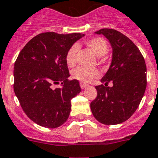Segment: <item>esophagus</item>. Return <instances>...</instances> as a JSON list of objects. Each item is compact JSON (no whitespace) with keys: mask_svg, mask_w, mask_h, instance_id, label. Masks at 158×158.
Instances as JSON below:
<instances>
[{"mask_svg":"<svg viewBox=\"0 0 158 158\" xmlns=\"http://www.w3.org/2000/svg\"><path fill=\"white\" fill-rule=\"evenodd\" d=\"M80 86H81V88L83 89H85L86 87H88V85L85 84V83H80Z\"/></svg>","mask_w":158,"mask_h":158,"instance_id":"1","label":"esophagus"}]
</instances>
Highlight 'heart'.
<instances>
[{
	"mask_svg": "<svg viewBox=\"0 0 158 158\" xmlns=\"http://www.w3.org/2000/svg\"><path fill=\"white\" fill-rule=\"evenodd\" d=\"M87 48L96 56H102L107 52L108 45L107 43L104 39L100 37L93 38L88 40L85 43ZM78 48L76 44H74L68 50L65 56L66 64L69 67H73L76 64V56L77 53ZM72 76L74 79L79 81L81 83H89L95 78L100 76L98 70L95 69H85V68L78 67L73 71Z\"/></svg>",
	"mask_w": 158,
	"mask_h": 158,
	"instance_id": "obj_1",
	"label": "heart"
}]
</instances>
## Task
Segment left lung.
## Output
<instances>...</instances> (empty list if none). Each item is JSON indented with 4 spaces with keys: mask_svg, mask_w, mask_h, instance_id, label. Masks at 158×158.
Returning a JSON list of instances; mask_svg holds the SVG:
<instances>
[{
    "mask_svg": "<svg viewBox=\"0 0 158 158\" xmlns=\"http://www.w3.org/2000/svg\"><path fill=\"white\" fill-rule=\"evenodd\" d=\"M95 33L109 40L112 61L101 79L104 85L95 86L97 97L90 103L91 111L100 123L118 124L128 119L140 105L147 85L146 64L137 47L119 31L104 28Z\"/></svg>",
    "mask_w": 158,
    "mask_h": 158,
    "instance_id": "8db88e82",
    "label": "left lung"
}]
</instances>
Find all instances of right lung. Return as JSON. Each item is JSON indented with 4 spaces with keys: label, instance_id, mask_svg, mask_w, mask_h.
Masks as SVG:
<instances>
[{
    "label": "right lung",
    "instance_id": "add662e5",
    "mask_svg": "<svg viewBox=\"0 0 158 158\" xmlns=\"http://www.w3.org/2000/svg\"><path fill=\"white\" fill-rule=\"evenodd\" d=\"M85 35L46 32L31 39L21 51L14 69V89L23 111L35 123L48 128L67 121L71 99L81 92L70 76L65 56L73 44ZM61 82V87L53 85Z\"/></svg>",
    "mask_w": 158,
    "mask_h": 158
}]
</instances>
